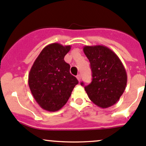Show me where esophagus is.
I'll return each instance as SVG.
<instances>
[{
    "label": "esophagus",
    "mask_w": 146,
    "mask_h": 146,
    "mask_svg": "<svg viewBox=\"0 0 146 146\" xmlns=\"http://www.w3.org/2000/svg\"><path fill=\"white\" fill-rule=\"evenodd\" d=\"M76 78H77L78 80V81L80 82V80H81V76H80V75H78V76H76Z\"/></svg>",
    "instance_id": "obj_1"
}]
</instances>
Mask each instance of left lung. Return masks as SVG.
Instances as JSON below:
<instances>
[{"label":"left lung","mask_w":146,"mask_h":146,"mask_svg":"<svg viewBox=\"0 0 146 146\" xmlns=\"http://www.w3.org/2000/svg\"><path fill=\"white\" fill-rule=\"evenodd\" d=\"M83 51L90 63L91 83L85 86L90 100L100 108L115 104L126 89L127 74L118 56L103 45L85 46ZM84 85L83 82H81Z\"/></svg>","instance_id":"1"}]
</instances>
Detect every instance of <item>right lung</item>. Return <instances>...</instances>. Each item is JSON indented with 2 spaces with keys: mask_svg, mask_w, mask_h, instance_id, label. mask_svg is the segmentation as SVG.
Here are the masks:
<instances>
[{
  "mask_svg": "<svg viewBox=\"0 0 146 146\" xmlns=\"http://www.w3.org/2000/svg\"><path fill=\"white\" fill-rule=\"evenodd\" d=\"M70 45L53 43L42 49L34 62L28 76V84L39 106L48 111H56L66 104L73 88L78 83L70 73V65L64 56Z\"/></svg>",
  "mask_w": 146,
  "mask_h": 146,
  "instance_id": "right-lung-1",
  "label": "right lung"
}]
</instances>
